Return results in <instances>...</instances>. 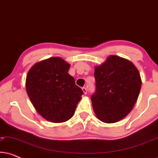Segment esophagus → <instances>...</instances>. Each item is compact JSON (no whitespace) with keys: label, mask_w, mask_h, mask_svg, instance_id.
<instances>
[{"label":"esophagus","mask_w":158,"mask_h":158,"mask_svg":"<svg viewBox=\"0 0 158 158\" xmlns=\"http://www.w3.org/2000/svg\"><path fill=\"white\" fill-rule=\"evenodd\" d=\"M82 90H83V94H85V95L87 94L88 90H87V88H86L85 87H83V88H82Z\"/></svg>","instance_id":"esophagus-1"}]
</instances>
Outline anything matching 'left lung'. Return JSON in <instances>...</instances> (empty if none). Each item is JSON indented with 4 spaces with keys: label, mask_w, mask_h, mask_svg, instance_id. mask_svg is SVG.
I'll return each instance as SVG.
<instances>
[{
    "label": "left lung",
    "mask_w": 158,
    "mask_h": 158,
    "mask_svg": "<svg viewBox=\"0 0 158 158\" xmlns=\"http://www.w3.org/2000/svg\"><path fill=\"white\" fill-rule=\"evenodd\" d=\"M96 92L91 96L95 114L105 123H115L133 109L141 89L139 73L132 62L111 55L95 68Z\"/></svg>",
    "instance_id": "8db88e82"
}]
</instances>
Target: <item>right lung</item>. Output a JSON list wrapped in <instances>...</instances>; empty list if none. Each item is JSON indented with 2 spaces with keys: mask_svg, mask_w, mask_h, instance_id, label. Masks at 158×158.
Masks as SVG:
<instances>
[{
  "mask_svg": "<svg viewBox=\"0 0 158 158\" xmlns=\"http://www.w3.org/2000/svg\"><path fill=\"white\" fill-rule=\"evenodd\" d=\"M70 64L59 57L34 64L26 80V89L36 111L49 122H64L74 115L83 91L68 73Z\"/></svg>",
  "mask_w": 158,
  "mask_h": 158,
  "instance_id": "1",
  "label": "right lung"
}]
</instances>
